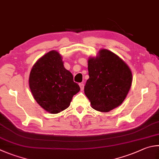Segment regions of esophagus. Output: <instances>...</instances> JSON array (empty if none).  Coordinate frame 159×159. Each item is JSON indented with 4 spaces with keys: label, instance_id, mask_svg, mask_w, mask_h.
<instances>
[{
    "label": "esophagus",
    "instance_id": "obj_1",
    "mask_svg": "<svg viewBox=\"0 0 159 159\" xmlns=\"http://www.w3.org/2000/svg\"><path fill=\"white\" fill-rule=\"evenodd\" d=\"M79 86L80 88V89H81V90H83V88H84V84H83V83H79Z\"/></svg>",
    "mask_w": 159,
    "mask_h": 159
}]
</instances>
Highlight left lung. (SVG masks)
<instances>
[{"mask_svg":"<svg viewBox=\"0 0 159 159\" xmlns=\"http://www.w3.org/2000/svg\"><path fill=\"white\" fill-rule=\"evenodd\" d=\"M89 79L84 92L92 108L107 112L121 105L132 83L129 66L112 52L100 50L88 60Z\"/></svg>","mask_w":159,"mask_h":159,"instance_id":"obj_1","label":"left lung"}]
</instances>
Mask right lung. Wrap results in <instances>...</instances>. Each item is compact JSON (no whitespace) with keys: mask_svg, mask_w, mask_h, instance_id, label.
Wrapping results in <instances>:
<instances>
[{"mask_svg":"<svg viewBox=\"0 0 159 159\" xmlns=\"http://www.w3.org/2000/svg\"><path fill=\"white\" fill-rule=\"evenodd\" d=\"M29 87L34 99L45 111L56 114L67 108L72 97L80 91L73 75L66 70L62 56L51 51L37 60L32 68Z\"/></svg>","mask_w":159,"mask_h":159,"instance_id":"add662e5","label":"right lung"}]
</instances>
